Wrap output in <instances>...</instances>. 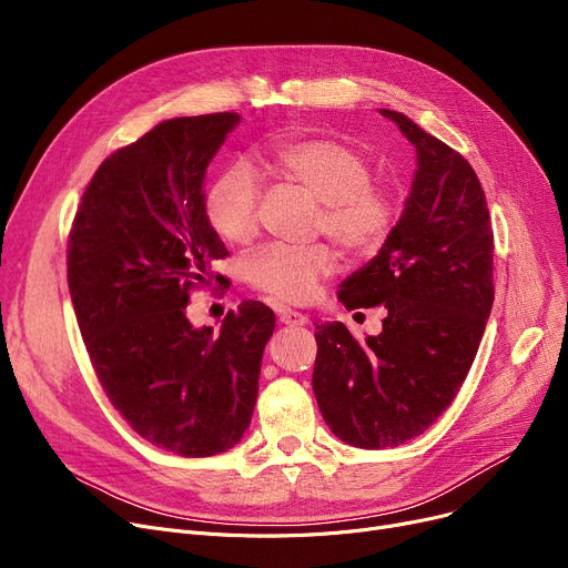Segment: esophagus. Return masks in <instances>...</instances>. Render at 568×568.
Masks as SVG:
<instances>
[{
    "mask_svg": "<svg viewBox=\"0 0 568 568\" xmlns=\"http://www.w3.org/2000/svg\"><path fill=\"white\" fill-rule=\"evenodd\" d=\"M278 320L283 324H290V326H304V324H308V315H304L300 311H292V308H281L278 311Z\"/></svg>",
    "mask_w": 568,
    "mask_h": 568,
    "instance_id": "34e87169",
    "label": "esophagus"
}]
</instances>
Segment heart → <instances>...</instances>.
Returning <instances> with one entry per match:
<instances>
[{
    "label": "heart",
    "instance_id": "heart-1",
    "mask_svg": "<svg viewBox=\"0 0 568 568\" xmlns=\"http://www.w3.org/2000/svg\"><path fill=\"white\" fill-rule=\"evenodd\" d=\"M266 165L283 182L304 189L320 206L317 232H326L349 255L375 253L398 219L396 191L373 179L371 159L334 138H292L268 146ZM260 189L255 176L234 165L204 193V214L225 242L248 244L260 230ZM334 251L326 244H266L248 262V281L278 302L300 304L332 274Z\"/></svg>",
    "mask_w": 568,
    "mask_h": 568
}]
</instances>
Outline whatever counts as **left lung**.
Listing matches in <instances>:
<instances>
[{"label": "left lung", "mask_w": 568, "mask_h": 568, "mask_svg": "<svg viewBox=\"0 0 568 568\" xmlns=\"http://www.w3.org/2000/svg\"><path fill=\"white\" fill-rule=\"evenodd\" d=\"M416 149L403 216L379 253L341 283L347 311L384 306L382 334L315 326L313 392L332 433L359 449L398 446L452 405L490 317L493 227L471 165L396 110H379Z\"/></svg>", "instance_id": "left-lung-1"}]
</instances>
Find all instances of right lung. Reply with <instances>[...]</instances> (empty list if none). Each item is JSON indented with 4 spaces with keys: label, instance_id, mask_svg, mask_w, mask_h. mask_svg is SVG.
<instances>
[{
    "label": "right lung",
    "instance_id": "add662e5",
    "mask_svg": "<svg viewBox=\"0 0 568 568\" xmlns=\"http://www.w3.org/2000/svg\"><path fill=\"white\" fill-rule=\"evenodd\" d=\"M236 112L176 116L110 154L69 234V290L114 409L159 449L216 456L242 439L276 315L230 311L214 334L186 317L189 294L227 248L204 214V176ZM223 283V276H216Z\"/></svg>",
    "mask_w": 568,
    "mask_h": 568
}]
</instances>
